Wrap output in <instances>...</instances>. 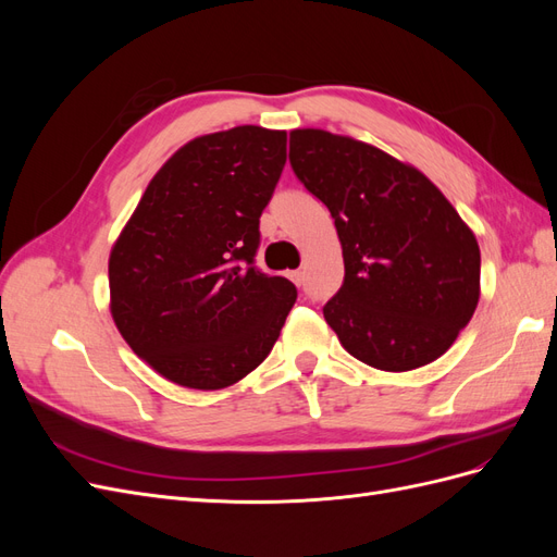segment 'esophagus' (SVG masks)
I'll list each match as a JSON object with an SVG mask.
<instances>
[{
  "instance_id": "1",
  "label": "esophagus",
  "mask_w": 557,
  "mask_h": 557,
  "mask_svg": "<svg viewBox=\"0 0 557 557\" xmlns=\"http://www.w3.org/2000/svg\"><path fill=\"white\" fill-rule=\"evenodd\" d=\"M288 276H290V281H293L295 285H301V283H305V272H301V269H295V272H290Z\"/></svg>"
}]
</instances>
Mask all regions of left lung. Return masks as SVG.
Wrapping results in <instances>:
<instances>
[{
  "label": "left lung",
  "mask_w": 557,
  "mask_h": 557,
  "mask_svg": "<svg viewBox=\"0 0 557 557\" xmlns=\"http://www.w3.org/2000/svg\"><path fill=\"white\" fill-rule=\"evenodd\" d=\"M290 164L342 242L344 285L323 307L342 346L383 372L442 358L479 305L474 232L423 172L372 144L293 129Z\"/></svg>",
  "instance_id": "8db88e82"
}]
</instances>
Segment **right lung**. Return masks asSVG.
Masks as SVG:
<instances>
[{"instance_id":"1","label":"right lung","mask_w":557,"mask_h":557,"mask_svg":"<svg viewBox=\"0 0 557 557\" xmlns=\"http://www.w3.org/2000/svg\"><path fill=\"white\" fill-rule=\"evenodd\" d=\"M285 132L242 125L178 148L111 248L117 332L158 374L221 391L274 348L297 290L252 264Z\"/></svg>"}]
</instances>
